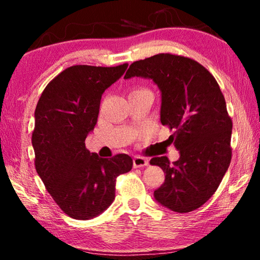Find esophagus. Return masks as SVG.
Returning <instances> with one entry per match:
<instances>
[{
  "label": "esophagus",
  "mask_w": 260,
  "mask_h": 260,
  "mask_svg": "<svg viewBox=\"0 0 260 260\" xmlns=\"http://www.w3.org/2000/svg\"><path fill=\"white\" fill-rule=\"evenodd\" d=\"M148 166V160L143 157H134L133 159V167L138 169V167H144Z\"/></svg>",
  "instance_id": "esophagus-1"
}]
</instances>
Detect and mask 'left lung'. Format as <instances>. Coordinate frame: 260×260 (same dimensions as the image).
I'll return each instance as SVG.
<instances>
[{
  "label": "left lung",
  "instance_id": "left-lung-1",
  "mask_svg": "<svg viewBox=\"0 0 260 260\" xmlns=\"http://www.w3.org/2000/svg\"><path fill=\"white\" fill-rule=\"evenodd\" d=\"M152 80L160 91V122L174 131L170 143L179 150L171 164L155 157L165 181L153 192L157 203L179 213L203 205L225 175L232 159L233 124L225 98L212 74L182 56L159 54L134 61L124 79Z\"/></svg>",
  "mask_w": 260,
  "mask_h": 260
}]
</instances>
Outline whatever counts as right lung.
<instances>
[{"instance_id": "right-lung-1", "label": "right lung", "mask_w": 260, "mask_h": 260, "mask_svg": "<svg viewBox=\"0 0 260 260\" xmlns=\"http://www.w3.org/2000/svg\"><path fill=\"white\" fill-rule=\"evenodd\" d=\"M127 67L64 70L48 83L35 109V169L54 201L73 219L89 220L104 212L114 200L117 177L133 166L128 155L107 159L85 144L98 122L103 93Z\"/></svg>"}]
</instances>
